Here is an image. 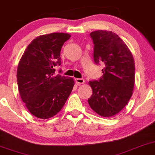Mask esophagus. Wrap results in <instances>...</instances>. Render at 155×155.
<instances>
[{
    "mask_svg": "<svg viewBox=\"0 0 155 155\" xmlns=\"http://www.w3.org/2000/svg\"><path fill=\"white\" fill-rule=\"evenodd\" d=\"M75 81L76 83L78 84V85H79V84H84V82H85V81H84V79H75Z\"/></svg>",
    "mask_w": 155,
    "mask_h": 155,
    "instance_id": "34e87169",
    "label": "esophagus"
}]
</instances>
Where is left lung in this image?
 <instances>
[{
	"label": "left lung",
	"mask_w": 155,
	"mask_h": 155,
	"mask_svg": "<svg viewBox=\"0 0 155 155\" xmlns=\"http://www.w3.org/2000/svg\"><path fill=\"white\" fill-rule=\"evenodd\" d=\"M94 42V60L104 63L103 76L88 82L93 94L88 103L93 110L105 117L116 115L126 106L135 84V61L126 44L111 31L90 33Z\"/></svg>",
	"instance_id": "8db88e82"
}]
</instances>
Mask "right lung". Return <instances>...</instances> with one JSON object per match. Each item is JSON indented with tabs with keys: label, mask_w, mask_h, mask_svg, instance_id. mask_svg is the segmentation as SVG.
<instances>
[{
	"label": "right lung",
	"mask_w": 155,
	"mask_h": 155,
	"mask_svg": "<svg viewBox=\"0 0 155 155\" xmlns=\"http://www.w3.org/2000/svg\"><path fill=\"white\" fill-rule=\"evenodd\" d=\"M70 37L62 32L38 37L28 45L18 64L20 97L31 114L38 118L48 119L57 115L74 87L72 78L54 74V67L61 65V47Z\"/></svg>",
	"instance_id": "right-lung-1"
}]
</instances>
